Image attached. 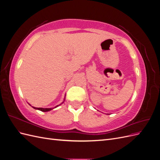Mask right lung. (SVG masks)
I'll list each match as a JSON object with an SVG mask.
<instances>
[{"label":"right lung","instance_id":"1","mask_svg":"<svg viewBox=\"0 0 160 160\" xmlns=\"http://www.w3.org/2000/svg\"><path fill=\"white\" fill-rule=\"evenodd\" d=\"M33 108L34 109H38V110L41 111H44V112H46V111H49L52 109L51 108Z\"/></svg>","mask_w":160,"mask_h":160}]
</instances>
